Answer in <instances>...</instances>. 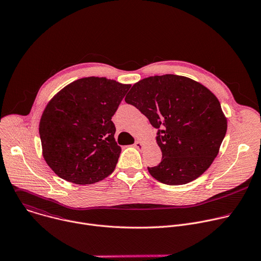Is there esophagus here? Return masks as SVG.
<instances>
[{
  "instance_id": "34e87169",
  "label": "esophagus",
  "mask_w": 261,
  "mask_h": 261,
  "mask_svg": "<svg viewBox=\"0 0 261 261\" xmlns=\"http://www.w3.org/2000/svg\"><path fill=\"white\" fill-rule=\"evenodd\" d=\"M134 146H135V147H137L138 150H142V148H143V144H142V143H141L139 140L135 141V143H134Z\"/></svg>"
}]
</instances>
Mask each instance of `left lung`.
<instances>
[{"label":"left lung","instance_id":"8db88e82","mask_svg":"<svg viewBox=\"0 0 261 261\" xmlns=\"http://www.w3.org/2000/svg\"><path fill=\"white\" fill-rule=\"evenodd\" d=\"M125 101L158 129L162 160L147 167L153 177L166 185H184L211 166L225 137L227 120L208 89L191 79L165 74L136 83Z\"/></svg>","mask_w":261,"mask_h":261}]
</instances>
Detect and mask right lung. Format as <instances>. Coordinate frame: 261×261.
Returning <instances> with one entry per match:
<instances>
[{
  "instance_id": "right-lung-1",
  "label": "right lung",
  "mask_w": 261,
  "mask_h": 261,
  "mask_svg": "<svg viewBox=\"0 0 261 261\" xmlns=\"http://www.w3.org/2000/svg\"><path fill=\"white\" fill-rule=\"evenodd\" d=\"M130 87L105 77H85L48 102L39 134L44 160L57 175L90 185L113 173L122 148L111 117Z\"/></svg>"
}]
</instances>
